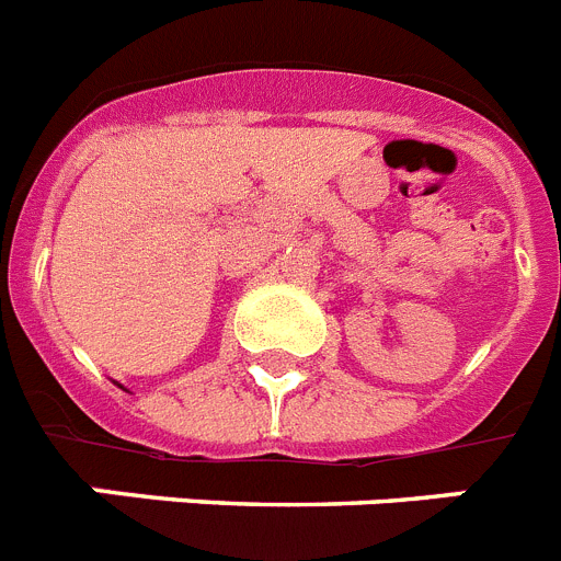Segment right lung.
<instances>
[{"mask_svg":"<svg viewBox=\"0 0 561 561\" xmlns=\"http://www.w3.org/2000/svg\"><path fill=\"white\" fill-rule=\"evenodd\" d=\"M121 388H123V385H121Z\"/></svg>","mask_w":561,"mask_h":561,"instance_id":"1","label":"right lung"}]
</instances>
